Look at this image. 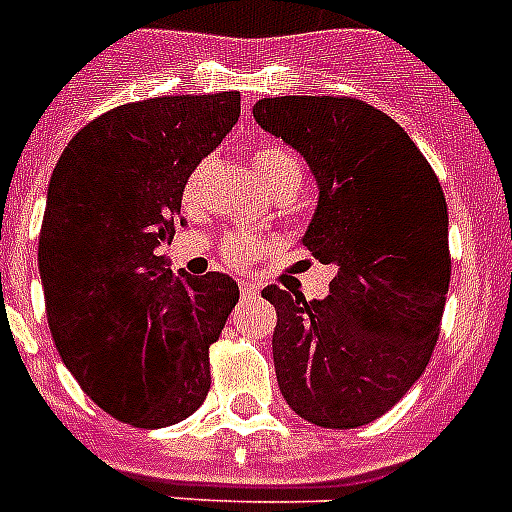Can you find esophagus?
I'll return each mask as SVG.
<instances>
[{"label":"esophagus","instance_id":"esophagus-1","mask_svg":"<svg viewBox=\"0 0 512 512\" xmlns=\"http://www.w3.org/2000/svg\"><path fill=\"white\" fill-rule=\"evenodd\" d=\"M257 291H260V286H257L255 281H247V278H242V281H239V294H242V299H252Z\"/></svg>","mask_w":512,"mask_h":512}]
</instances>
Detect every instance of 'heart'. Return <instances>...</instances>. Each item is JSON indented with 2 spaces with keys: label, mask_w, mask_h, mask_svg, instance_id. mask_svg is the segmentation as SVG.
I'll use <instances>...</instances> for the list:
<instances>
[{
  "label": "heart",
  "mask_w": 512,
  "mask_h": 512,
  "mask_svg": "<svg viewBox=\"0 0 512 512\" xmlns=\"http://www.w3.org/2000/svg\"><path fill=\"white\" fill-rule=\"evenodd\" d=\"M249 161H252V171H255V176L260 179L263 187H268V184L273 182V179H278L283 171H296V174L302 176V169H299L296 158L289 156V153L281 148L255 150ZM265 247H268V242H265L263 236L249 234V231H234V234H229L221 242L223 257L231 260V263H249V260H255Z\"/></svg>",
  "instance_id": "b5f03b06"
}]
</instances>
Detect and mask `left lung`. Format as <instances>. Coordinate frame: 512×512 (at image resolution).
<instances>
[{
    "instance_id": "1",
    "label": "left lung",
    "mask_w": 512,
    "mask_h": 512,
    "mask_svg": "<svg viewBox=\"0 0 512 512\" xmlns=\"http://www.w3.org/2000/svg\"><path fill=\"white\" fill-rule=\"evenodd\" d=\"M255 122L302 153L317 210L304 247L336 265L325 299L263 289L273 362L296 414L328 429L375 422L422 377L450 283L448 205L403 127L349 96H278Z\"/></svg>"
}]
</instances>
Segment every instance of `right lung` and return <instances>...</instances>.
I'll return each mask as SVG.
<instances>
[{"mask_svg": "<svg viewBox=\"0 0 512 512\" xmlns=\"http://www.w3.org/2000/svg\"><path fill=\"white\" fill-rule=\"evenodd\" d=\"M239 101L226 90L124 103L85 124L51 174L38 239L51 336L90 401L132 427L203 406L210 343L239 302L229 276H174L158 255Z\"/></svg>", "mask_w": 512, "mask_h": 512, "instance_id": "1", "label": "right lung"}]
</instances>
